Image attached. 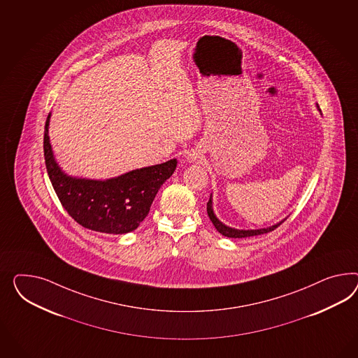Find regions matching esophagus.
<instances>
[{
  "instance_id": "1",
  "label": "esophagus",
  "mask_w": 358,
  "mask_h": 358,
  "mask_svg": "<svg viewBox=\"0 0 358 358\" xmlns=\"http://www.w3.org/2000/svg\"><path fill=\"white\" fill-rule=\"evenodd\" d=\"M199 157H201V156H199V154H198L196 151H193V152H190V154H189V156H187V160H189L190 163H194V162H196V160H198Z\"/></svg>"
}]
</instances>
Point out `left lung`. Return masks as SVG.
Segmentation results:
<instances>
[{"instance_id": "left-lung-1", "label": "left lung", "mask_w": 358, "mask_h": 358, "mask_svg": "<svg viewBox=\"0 0 358 358\" xmlns=\"http://www.w3.org/2000/svg\"><path fill=\"white\" fill-rule=\"evenodd\" d=\"M317 106H318V104H317ZM319 112H320V109H319ZM207 213H208V216H210V220L213 222L215 228L219 231V233H222V236L229 237V238H246V237H252V236H259V234H264V233L272 232L273 229H276V228L280 225L281 222L285 220V219H284V220H281L280 222H278V224H275V225H271V227H267V228H262V229H248V231H245V229H234V228H231V227L222 224V222L216 217V215L213 213V194H211L210 201H208V203H207Z\"/></svg>"}]
</instances>
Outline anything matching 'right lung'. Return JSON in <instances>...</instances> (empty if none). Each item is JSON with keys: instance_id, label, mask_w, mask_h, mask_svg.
I'll use <instances>...</instances> for the list:
<instances>
[{"instance_id": "add662e5", "label": "right lung", "mask_w": 358, "mask_h": 358, "mask_svg": "<svg viewBox=\"0 0 358 358\" xmlns=\"http://www.w3.org/2000/svg\"><path fill=\"white\" fill-rule=\"evenodd\" d=\"M44 131V157L49 180L62 207L82 227L108 234L133 232L145 220L162 185L173 174L177 160L130 171L104 181L78 178L57 164Z\"/></svg>"}]
</instances>
